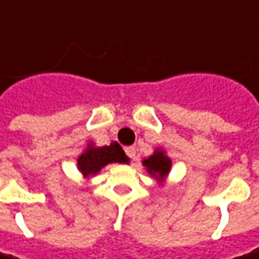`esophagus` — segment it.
Returning a JSON list of instances; mask_svg holds the SVG:
<instances>
[{"instance_id":"obj_1","label":"esophagus","mask_w":259,"mask_h":259,"mask_svg":"<svg viewBox=\"0 0 259 259\" xmlns=\"http://www.w3.org/2000/svg\"><path fill=\"white\" fill-rule=\"evenodd\" d=\"M125 153L128 158H131L133 160H135V156H137V151L134 147H128L125 148Z\"/></svg>"}]
</instances>
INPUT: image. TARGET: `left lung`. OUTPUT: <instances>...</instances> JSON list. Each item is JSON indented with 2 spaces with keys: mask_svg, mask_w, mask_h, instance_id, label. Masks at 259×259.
<instances>
[{
  "mask_svg": "<svg viewBox=\"0 0 259 259\" xmlns=\"http://www.w3.org/2000/svg\"><path fill=\"white\" fill-rule=\"evenodd\" d=\"M142 163L147 167L148 174L152 175L153 178L158 181H163L169 175L170 167H172V160L165 153L163 149H156L153 155H151L147 159H144Z\"/></svg>",
  "mask_w": 259,
  "mask_h": 259,
  "instance_id": "left-lung-1",
  "label": "left lung"
}]
</instances>
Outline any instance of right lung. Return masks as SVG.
Here are the masks:
<instances>
[{"mask_svg":"<svg viewBox=\"0 0 259 259\" xmlns=\"http://www.w3.org/2000/svg\"><path fill=\"white\" fill-rule=\"evenodd\" d=\"M128 160L118 142H111L108 147H94V144L90 142L84 152L78 156L77 167L84 178H90L99 174L108 163H126Z\"/></svg>","mask_w":259,"mask_h":259,"instance_id":"right-lung-1","label":"right lung"}]
</instances>
